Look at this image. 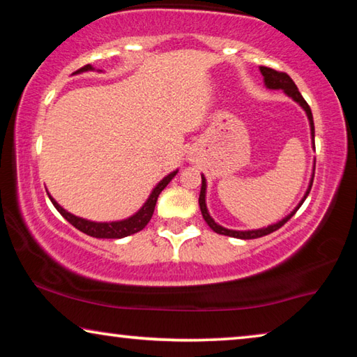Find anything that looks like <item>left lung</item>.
I'll use <instances>...</instances> for the list:
<instances>
[{
  "label": "left lung",
  "instance_id": "8db88e82",
  "mask_svg": "<svg viewBox=\"0 0 357 357\" xmlns=\"http://www.w3.org/2000/svg\"><path fill=\"white\" fill-rule=\"evenodd\" d=\"M259 72H261L263 75V80H264V86L268 89H282L283 93H285L288 98H291L296 104H298L302 110L305 112L307 114V119H309V124H310V137H312V148L315 149V126H313V116H312V110L307 102L302 98L298 86H296L294 82L289 78L288 74L285 72H277L271 68H264L261 66L259 68ZM313 176H315V162H313V170H312V178H310V183L309 187H307V190L304 193V197L301 198V202L298 203V206H296L291 213L288 215L283 217L282 220L275 222V223H271L268 227H263V228H257V229H229L225 228L217 223L213 217H211L208 206H206V178H204V174H202V190H200V198H198V203H200V209H202V214H203V219L206 220V223L209 225V228L213 229V231L219 233V234H225V236L229 238H238V239H257V238H261L266 236V234L275 231V229H279L280 227L285 225V223L291 219V217L296 214V211L301 208V204L305 202L307 195L310 193L312 189V184H313Z\"/></svg>",
  "mask_w": 357,
  "mask_h": 357
}]
</instances>
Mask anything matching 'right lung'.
I'll return each instance as SVG.
<instances>
[{
	"label": "right lung",
	"instance_id": "obj_1",
	"mask_svg": "<svg viewBox=\"0 0 357 357\" xmlns=\"http://www.w3.org/2000/svg\"><path fill=\"white\" fill-rule=\"evenodd\" d=\"M88 70H94V68L91 64H86L84 68L78 69L74 74H83V72H88ZM179 170H174L170 174H167V176L159 181L157 185L154 187L153 190H151L148 200L144 202L143 206L137 211L135 214H132L128 219H123V220H113V222H94V220H88V219H83V217H78L70 214L69 211H66L61 204H58V202L53 198L50 193H48V198H50V202L53 203V206L58 209V213L61 214L66 220H68L70 225H74L77 229H80V231L89 234V236L93 238H102V239H121V238H126V236H130V234L142 231V229L148 225V222L151 220V217H153L154 213V208H155V203H157V198H159L160 192L165 189L168 185V183L176 176V173Z\"/></svg>",
	"mask_w": 357,
	"mask_h": 357
}]
</instances>
